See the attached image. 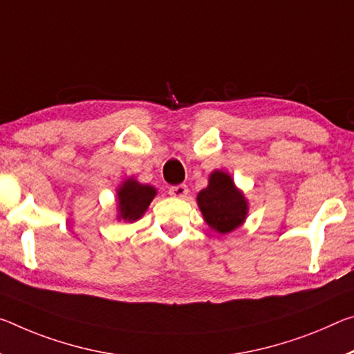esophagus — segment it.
Instances as JSON below:
<instances>
[{
  "label": "esophagus",
  "instance_id": "34e87169",
  "mask_svg": "<svg viewBox=\"0 0 354 354\" xmlns=\"http://www.w3.org/2000/svg\"><path fill=\"white\" fill-rule=\"evenodd\" d=\"M168 194H170L171 197H175V198H184L189 194V187L186 186V184H179V186L170 187Z\"/></svg>",
  "mask_w": 354,
  "mask_h": 354
}]
</instances>
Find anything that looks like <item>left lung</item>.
Instances as JSON below:
<instances>
[{
	"label": "left lung",
	"mask_w": 354,
	"mask_h": 354,
	"mask_svg": "<svg viewBox=\"0 0 354 354\" xmlns=\"http://www.w3.org/2000/svg\"><path fill=\"white\" fill-rule=\"evenodd\" d=\"M197 205L207 227L221 234L239 228L249 214V201L232 175L214 170L207 178V186L197 195Z\"/></svg>",
	"instance_id": "8db88e82"
}]
</instances>
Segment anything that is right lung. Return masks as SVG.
Returning a JSON list of instances; mask_svg holds the SVG:
<instances>
[{
    "mask_svg": "<svg viewBox=\"0 0 354 354\" xmlns=\"http://www.w3.org/2000/svg\"><path fill=\"white\" fill-rule=\"evenodd\" d=\"M157 195V189L138 183L133 176L126 178L116 189V221L137 222Z\"/></svg>",
    "mask_w": 354,
    "mask_h": 354,
    "instance_id": "add662e5",
    "label": "right lung"
}]
</instances>
